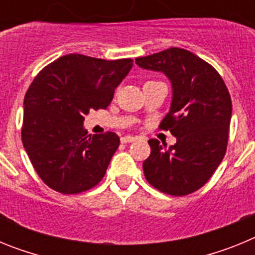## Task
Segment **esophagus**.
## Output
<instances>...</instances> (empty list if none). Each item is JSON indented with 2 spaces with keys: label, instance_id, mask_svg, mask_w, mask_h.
I'll return each instance as SVG.
<instances>
[{
  "label": "esophagus",
  "instance_id": "1",
  "mask_svg": "<svg viewBox=\"0 0 255 255\" xmlns=\"http://www.w3.org/2000/svg\"><path fill=\"white\" fill-rule=\"evenodd\" d=\"M135 136H132V135H125V136H123L121 138V143H131V141H135Z\"/></svg>",
  "mask_w": 255,
  "mask_h": 255
}]
</instances>
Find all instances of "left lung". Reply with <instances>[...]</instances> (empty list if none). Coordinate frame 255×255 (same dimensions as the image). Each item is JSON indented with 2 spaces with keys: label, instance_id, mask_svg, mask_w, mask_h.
<instances>
[{
  "label": "left lung",
  "instance_id": "1",
  "mask_svg": "<svg viewBox=\"0 0 255 255\" xmlns=\"http://www.w3.org/2000/svg\"><path fill=\"white\" fill-rule=\"evenodd\" d=\"M147 70L162 71L172 85L170 112L159 128L170 130L176 144L150 139L144 176L162 193L182 197L211 179L226 153L231 121V97L220 74L186 49L172 48L135 58Z\"/></svg>",
  "mask_w": 255,
  "mask_h": 255
}]
</instances>
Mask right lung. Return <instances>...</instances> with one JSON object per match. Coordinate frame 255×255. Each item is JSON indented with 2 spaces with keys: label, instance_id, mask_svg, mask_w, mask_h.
Returning <instances> with one entry per match:
<instances>
[{
  "label": "right lung",
  "instance_id": "right-lung-1",
  "mask_svg": "<svg viewBox=\"0 0 255 255\" xmlns=\"http://www.w3.org/2000/svg\"><path fill=\"white\" fill-rule=\"evenodd\" d=\"M131 58L62 56L39 71L24 98L21 140L38 176L62 194H79L105 176L120 138L88 135L84 115L107 108Z\"/></svg>",
  "mask_w": 255,
  "mask_h": 255
}]
</instances>
